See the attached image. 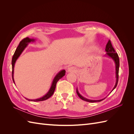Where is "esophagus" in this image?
I'll return each mask as SVG.
<instances>
[{
  "label": "esophagus",
  "mask_w": 134,
  "mask_h": 134,
  "mask_svg": "<svg viewBox=\"0 0 134 134\" xmlns=\"http://www.w3.org/2000/svg\"><path fill=\"white\" fill-rule=\"evenodd\" d=\"M76 71V68L74 67H70L68 68V72H75Z\"/></svg>",
  "instance_id": "esophagus-1"
}]
</instances>
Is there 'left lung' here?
Wrapping results in <instances>:
<instances>
[{"instance_id":"8db88e82","label":"left lung","mask_w":134,"mask_h":134,"mask_svg":"<svg viewBox=\"0 0 134 134\" xmlns=\"http://www.w3.org/2000/svg\"><path fill=\"white\" fill-rule=\"evenodd\" d=\"M106 51L107 52V53L106 54V56H108V57L112 58L113 61L115 62V65H116V84L115 85V87L114 88H113V90H114V89L117 87V83H118V81H119V66H120V61H119V55L117 54V52H115V50L114 48H113L112 45V43L111 42L110 40H109L108 43L106 44V49H105ZM112 91H111V92H112ZM76 93L78 96L79 97V98L80 99H82L83 100L85 101H87V102H100V101L103 100V99H100V100H91V99H89L87 98H84L82 96H81L79 93L78 92V90H77L76 88Z\"/></svg>"}]
</instances>
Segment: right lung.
I'll return each instance as SVG.
<instances>
[{
    "label": "right lung",
    "instance_id": "right-lung-1",
    "mask_svg": "<svg viewBox=\"0 0 134 134\" xmlns=\"http://www.w3.org/2000/svg\"><path fill=\"white\" fill-rule=\"evenodd\" d=\"M35 41V39H31L28 37H26L25 38L23 39L22 41L19 42V45L18 46L17 49H16L14 54L13 55V58H12V79H13V81L14 83V77H13V74H14V64L15 63L16 60H17V59L19 58V56L21 54L22 51L24 50V49L27 47L28 45V44L29 43L31 42H34ZM65 74V70H63L59 71L58 73L56 74V75L55 76V78L52 81V83L51 84V86L50 88L49 91L46 93V94L43 96L41 98H40L38 99H27L26 98V99L30 100V101H34V102H38V101H42L46 100L48 98H49L50 97L54 94L55 88H56V85L57 82H58V80L62 78L63 76H64Z\"/></svg>",
    "mask_w": 134,
    "mask_h": 134
}]
</instances>
